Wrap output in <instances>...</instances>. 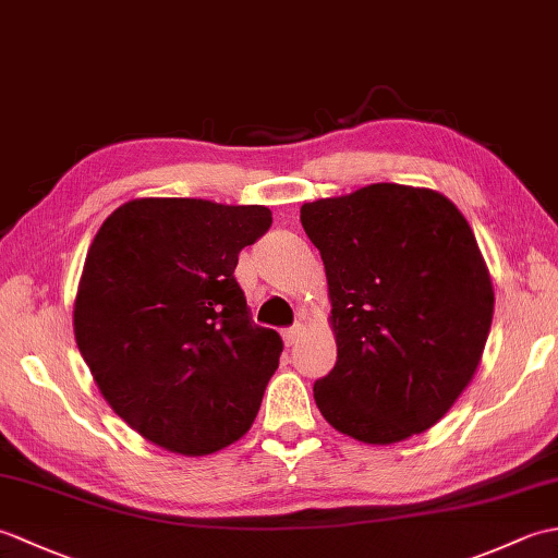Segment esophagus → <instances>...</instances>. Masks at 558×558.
<instances>
[{
    "mask_svg": "<svg viewBox=\"0 0 558 558\" xmlns=\"http://www.w3.org/2000/svg\"><path fill=\"white\" fill-rule=\"evenodd\" d=\"M302 333H304V324H294L292 328L286 330V333H282V340H286V345L290 348L302 338Z\"/></svg>",
    "mask_w": 558,
    "mask_h": 558,
    "instance_id": "34e87169",
    "label": "esophagus"
}]
</instances>
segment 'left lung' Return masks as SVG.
<instances>
[{
    "label": "left lung",
    "instance_id": "obj_1",
    "mask_svg": "<svg viewBox=\"0 0 558 558\" xmlns=\"http://www.w3.org/2000/svg\"><path fill=\"white\" fill-rule=\"evenodd\" d=\"M300 213L338 345L314 384L318 410L364 444L426 432L472 381L492 328L494 288L468 220L444 194L384 182Z\"/></svg>",
    "mask_w": 558,
    "mask_h": 558
}]
</instances>
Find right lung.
Listing matches in <instances>:
<instances>
[{"label": "right lung", "mask_w": 558, "mask_h": 558, "mask_svg": "<svg viewBox=\"0 0 558 558\" xmlns=\"http://www.w3.org/2000/svg\"><path fill=\"white\" fill-rule=\"evenodd\" d=\"M266 206L136 198L102 222L83 264L76 345L102 398L150 444L208 456L254 424L282 340L234 280Z\"/></svg>", "instance_id": "add662e5"}]
</instances>
